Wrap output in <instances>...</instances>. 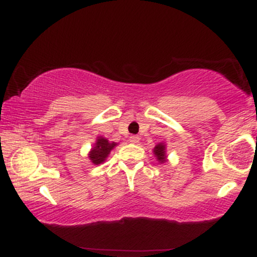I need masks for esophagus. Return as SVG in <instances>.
Here are the masks:
<instances>
[{
	"mask_svg": "<svg viewBox=\"0 0 257 257\" xmlns=\"http://www.w3.org/2000/svg\"><path fill=\"white\" fill-rule=\"evenodd\" d=\"M129 141H131L132 144H138L139 141H140V138H139L138 135H132V137L129 138Z\"/></svg>",
	"mask_w": 257,
	"mask_h": 257,
	"instance_id": "obj_1",
	"label": "esophagus"
}]
</instances>
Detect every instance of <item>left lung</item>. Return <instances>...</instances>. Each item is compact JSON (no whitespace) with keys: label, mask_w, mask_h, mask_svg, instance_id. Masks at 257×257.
Instances as JSON below:
<instances>
[{"label":"left lung","mask_w":257,"mask_h":257,"mask_svg":"<svg viewBox=\"0 0 257 257\" xmlns=\"http://www.w3.org/2000/svg\"><path fill=\"white\" fill-rule=\"evenodd\" d=\"M153 153H155L156 158L159 163H166L167 162V153H166V145L163 143L156 145L155 149H153Z\"/></svg>","instance_id":"1"}]
</instances>
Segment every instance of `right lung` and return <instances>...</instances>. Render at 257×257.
<instances>
[{
    "label": "right lung",
    "instance_id": "obj_1",
    "mask_svg": "<svg viewBox=\"0 0 257 257\" xmlns=\"http://www.w3.org/2000/svg\"><path fill=\"white\" fill-rule=\"evenodd\" d=\"M114 146H117L116 143H110L107 139L99 137L96 139V143L94 144V147L89 152V159L91 163L98 166V164H101L102 162H105V159L107 158V156L110 155L111 150Z\"/></svg>",
    "mask_w": 257,
    "mask_h": 257
}]
</instances>
